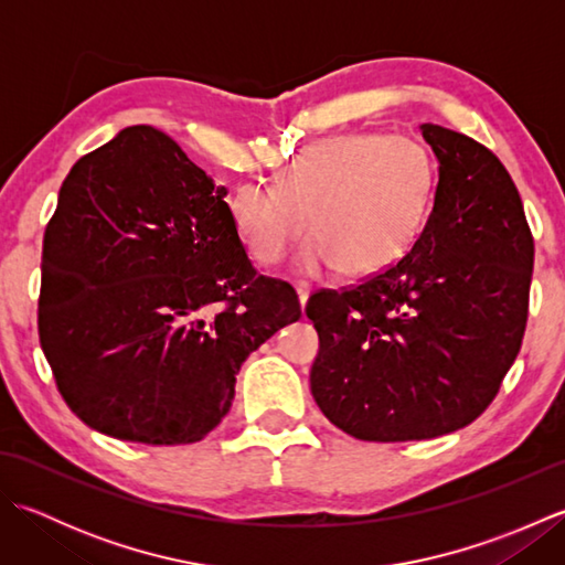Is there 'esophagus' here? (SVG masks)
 <instances>
[{
	"label": "esophagus",
	"mask_w": 565,
	"mask_h": 565,
	"mask_svg": "<svg viewBox=\"0 0 565 565\" xmlns=\"http://www.w3.org/2000/svg\"><path fill=\"white\" fill-rule=\"evenodd\" d=\"M296 296H298V303H301V308H306V303H308V296H310V284H303V281H298L296 286Z\"/></svg>",
	"instance_id": "esophagus-1"
}]
</instances>
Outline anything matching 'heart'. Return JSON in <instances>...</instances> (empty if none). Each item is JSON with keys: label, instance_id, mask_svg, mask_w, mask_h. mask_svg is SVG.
Here are the masks:
<instances>
[{"label": "heart", "instance_id": "obj_1", "mask_svg": "<svg viewBox=\"0 0 565 565\" xmlns=\"http://www.w3.org/2000/svg\"><path fill=\"white\" fill-rule=\"evenodd\" d=\"M435 160L411 136L350 130L308 142L274 177V186L239 182L227 215L257 264H276L308 227V271L342 267L369 276L401 259L425 221Z\"/></svg>", "mask_w": 565, "mask_h": 565}]
</instances>
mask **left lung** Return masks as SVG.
Wrapping results in <instances>:
<instances>
[{"instance_id":"obj_1","label":"left lung","mask_w":565,"mask_h":565,"mask_svg":"<svg viewBox=\"0 0 565 565\" xmlns=\"http://www.w3.org/2000/svg\"><path fill=\"white\" fill-rule=\"evenodd\" d=\"M419 130L439 162L425 231L388 269L306 306L320 338L313 398L364 441L471 425L518 356L530 308L534 239L512 177L473 138Z\"/></svg>"}]
</instances>
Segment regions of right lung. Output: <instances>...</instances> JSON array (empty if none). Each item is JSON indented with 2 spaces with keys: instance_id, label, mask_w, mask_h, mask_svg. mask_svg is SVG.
<instances>
[{
  "instance_id": "obj_1",
  "label": "right lung",
  "mask_w": 565,
  "mask_h": 565,
  "mask_svg": "<svg viewBox=\"0 0 565 565\" xmlns=\"http://www.w3.org/2000/svg\"><path fill=\"white\" fill-rule=\"evenodd\" d=\"M225 186L152 126H130L65 177L43 237L39 334L84 425L191 444L227 415L245 359L301 303L252 267Z\"/></svg>"
}]
</instances>
